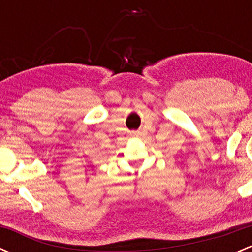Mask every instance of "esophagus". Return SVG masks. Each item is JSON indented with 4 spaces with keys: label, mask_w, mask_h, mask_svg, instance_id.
Instances as JSON below:
<instances>
[{
    "label": "esophagus",
    "mask_w": 252,
    "mask_h": 252,
    "mask_svg": "<svg viewBox=\"0 0 252 252\" xmlns=\"http://www.w3.org/2000/svg\"><path fill=\"white\" fill-rule=\"evenodd\" d=\"M131 135H132V136H136V135H137V131H132Z\"/></svg>",
    "instance_id": "1"
}]
</instances>
